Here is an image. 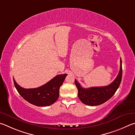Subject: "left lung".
<instances>
[{
    "instance_id": "8db88e82",
    "label": "left lung",
    "mask_w": 135,
    "mask_h": 135,
    "mask_svg": "<svg viewBox=\"0 0 135 135\" xmlns=\"http://www.w3.org/2000/svg\"><path fill=\"white\" fill-rule=\"evenodd\" d=\"M122 77V62L120 59V70L116 78L107 86L84 88L76 79L75 84L77 87L78 95L82 103L88 105H98L104 103L114 95L120 86Z\"/></svg>"
}]
</instances>
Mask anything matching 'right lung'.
Returning <instances> with one entry per match:
<instances>
[{
	"label": "right lung",
	"mask_w": 135,
	"mask_h": 135,
	"mask_svg": "<svg viewBox=\"0 0 135 135\" xmlns=\"http://www.w3.org/2000/svg\"><path fill=\"white\" fill-rule=\"evenodd\" d=\"M67 74L57 75L46 84L38 88L25 89L19 85L13 78L15 86L22 97L33 105L39 107L53 104L59 96V89Z\"/></svg>",
	"instance_id": "right-lung-1"
}]
</instances>
